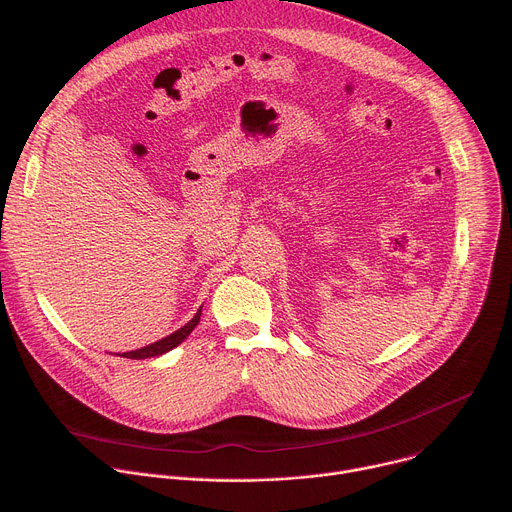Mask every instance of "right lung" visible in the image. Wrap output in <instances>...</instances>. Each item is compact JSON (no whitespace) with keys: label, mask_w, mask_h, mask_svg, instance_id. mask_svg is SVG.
Segmentation results:
<instances>
[{"label":"right lung","mask_w":512,"mask_h":512,"mask_svg":"<svg viewBox=\"0 0 512 512\" xmlns=\"http://www.w3.org/2000/svg\"><path fill=\"white\" fill-rule=\"evenodd\" d=\"M200 316H202V306L198 308V312L194 314V318L188 322V324H184L182 328H178L176 332H172L170 336H166V338H162V340H158V342H154V344H148V346H143V348H137V350H131V352H123L121 356H125V358H135V360H141V358H152V356H162V354H166V352H170L172 348H176L178 344H182L186 338H188V334L198 326V322H200Z\"/></svg>","instance_id":"add662e5"}]
</instances>
